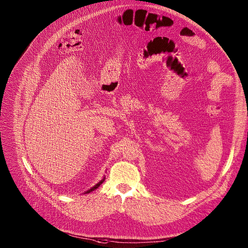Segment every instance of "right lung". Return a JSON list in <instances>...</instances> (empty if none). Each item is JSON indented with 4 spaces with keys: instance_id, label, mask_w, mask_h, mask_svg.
Wrapping results in <instances>:
<instances>
[{
    "instance_id": "right-lung-1",
    "label": "right lung",
    "mask_w": 248,
    "mask_h": 248,
    "mask_svg": "<svg viewBox=\"0 0 248 248\" xmlns=\"http://www.w3.org/2000/svg\"><path fill=\"white\" fill-rule=\"evenodd\" d=\"M104 182H105V176H104V178H103V179H102V180H101V181H100V182H99V183H98V184H96V185H95V186H92V187H91V188H90V189H88V190H86V191H85V192H84V194H86V193H90V192H91V191H93V190H95V189H97V188H98V187H99V186H101V185H102V184H103V183H104Z\"/></svg>"
}]
</instances>
